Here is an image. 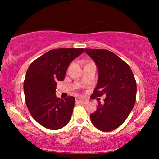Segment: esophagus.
Returning <instances> with one entry per match:
<instances>
[{
  "label": "esophagus",
  "mask_w": 159,
  "mask_h": 159,
  "mask_svg": "<svg viewBox=\"0 0 159 159\" xmlns=\"http://www.w3.org/2000/svg\"><path fill=\"white\" fill-rule=\"evenodd\" d=\"M76 101L81 104H87L88 102V101H87V99H84V98H77Z\"/></svg>",
  "instance_id": "obj_1"
}]
</instances>
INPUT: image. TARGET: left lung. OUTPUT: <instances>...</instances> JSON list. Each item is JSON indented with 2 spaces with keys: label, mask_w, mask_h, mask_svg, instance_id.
Returning <instances> with one entry per match:
<instances>
[{
  "label": "left lung",
  "mask_w": 159,
  "mask_h": 159,
  "mask_svg": "<svg viewBox=\"0 0 159 159\" xmlns=\"http://www.w3.org/2000/svg\"><path fill=\"white\" fill-rule=\"evenodd\" d=\"M85 52L96 63L98 75L90 98L105 96V104L98 102L96 112L90 114L91 123L98 130L111 132L124 123L134 107L135 79L130 66L114 53L105 49Z\"/></svg>",
  "instance_id": "left-lung-1"
}]
</instances>
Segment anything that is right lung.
<instances>
[{
    "instance_id": "right-lung-1",
    "label": "right lung",
    "mask_w": 159,
    "mask_h": 159,
    "mask_svg": "<svg viewBox=\"0 0 159 159\" xmlns=\"http://www.w3.org/2000/svg\"><path fill=\"white\" fill-rule=\"evenodd\" d=\"M84 52V48L53 49L27 69L24 81L25 102L33 118L45 128L57 130L71 120L75 99L57 97V82L63 81L69 63Z\"/></svg>"
}]
</instances>
